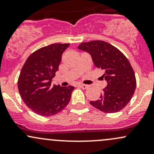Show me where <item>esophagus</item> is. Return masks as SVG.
Returning <instances> with one entry per match:
<instances>
[{
    "label": "esophagus",
    "instance_id": "34e87169",
    "mask_svg": "<svg viewBox=\"0 0 154 154\" xmlns=\"http://www.w3.org/2000/svg\"><path fill=\"white\" fill-rule=\"evenodd\" d=\"M79 86L80 88H82V89H84V90L87 89V88H88V87H89V86H88V85H84V84H79Z\"/></svg>",
    "mask_w": 154,
    "mask_h": 154
}]
</instances>
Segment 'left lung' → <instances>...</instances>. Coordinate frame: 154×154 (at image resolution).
<instances>
[{
    "label": "left lung",
    "mask_w": 154,
    "mask_h": 154,
    "mask_svg": "<svg viewBox=\"0 0 154 154\" xmlns=\"http://www.w3.org/2000/svg\"><path fill=\"white\" fill-rule=\"evenodd\" d=\"M78 49L91 55L94 65L103 72L102 77L107 82L99 99L90 103L105 113H116L123 109L136 88L135 72L126 56L102 40L82 43Z\"/></svg>",
    "instance_id": "8db88e82"
}]
</instances>
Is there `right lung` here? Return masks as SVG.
Returning a JSON list of instances; mask_svg holds the SVG:
<instances>
[{"instance_id":"add662e5","label":"right lung","mask_w":154,"mask_h":154,"mask_svg":"<svg viewBox=\"0 0 154 154\" xmlns=\"http://www.w3.org/2000/svg\"><path fill=\"white\" fill-rule=\"evenodd\" d=\"M69 43H55L38 49L26 60L18 79L19 94L37 114L50 116L68 105L74 86L52 85L61 56Z\"/></svg>"}]
</instances>
